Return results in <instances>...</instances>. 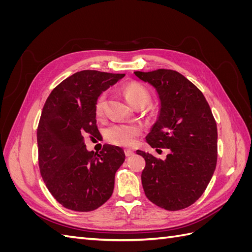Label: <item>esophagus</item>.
<instances>
[{"label": "esophagus", "mask_w": 252, "mask_h": 252, "mask_svg": "<svg viewBox=\"0 0 252 252\" xmlns=\"http://www.w3.org/2000/svg\"><path fill=\"white\" fill-rule=\"evenodd\" d=\"M125 155H126V157H131L134 155V152L131 149H125Z\"/></svg>", "instance_id": "esophagus-1"}]
</instances>
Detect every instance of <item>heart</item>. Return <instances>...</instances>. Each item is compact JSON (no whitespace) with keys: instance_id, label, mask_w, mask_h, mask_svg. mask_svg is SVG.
Listing matches in <instances>:
<instances>
[{"instance_id":"heart-1","label":"heart","mask_w":252,"mask_h":252,"mask_svg":"<svg viewBox=\"0 0 252 252\" xmlns=\"http://www.w3.org/2000/svg\"><path fill=\"white\" fill-rule=\"evenodd\" d=\"M124 96L128 104L135 107H143L150 98L148 90L138 83H129L124 87ZM106 101V94H100L95 102V111L101 114ZM140 134V128L135 125L113 124L106 130V138L111 143L121 146H132Z\"/></svg>"}]
</instances>
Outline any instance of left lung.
<instances>
[{
    "mask_svg": "<svg viewBox=\"0 0 252 252\" xmlns=\"http://www.w3.org/2000/svg\"><path fill=\"white\" fill-rule=\"evenodd\" d=\"M134 74L156 88L161 102L146 141L152 148L169 149L165 159L136 150L146 162L141 177L144 192L158 207L184 209L199 200L215 172L216 120L202 91L180 72L158 69Z\"/></svg>",
    "mask_w": 252,
    "mask_h": 252,
    "instance_id": "left-lung-1",
    "label": "left lung"
}]
</instances>
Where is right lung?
Here are the masks:
<instances>
[{"mask_svg":"<svg viewBox=\"0 0 252 252\" xmlns=\"http://www.w3.org/2000/svg\"><path fill=\"white\" fill-rule=\"evenodd\" d=\"M124 73L82 70L51 91L37 126L39 166L52 196L65 208L93 211L109 200L114 175L125 161L124 150L105 144L98 152L86 149L84 136L100 134L95 102Z\"/></svg>","mask_w":252,"mask_h":252,"instance_id":"add662e5","label":"right lung"}]
</instances>
